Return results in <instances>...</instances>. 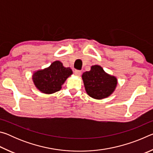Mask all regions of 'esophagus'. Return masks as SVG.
Segmentation results:
<instances>
[{
    "label": "esophagus",
    "mask_w": 153,
    "mask_h": 153,
    "mask_svg": "<svg viewBox=\"0 0 153 153\" xmlns=\"http://www.w3.org/2000/svg\"><path fill=\"white\" fill-rule=\"evenodd\" d=\"M74 74L77 76H81V74H82V71H79V70H75Z\"/></svg>",
    "instance_id": "34e87169"
}]
</instances>
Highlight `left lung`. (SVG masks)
<instances>
[{"label":"left lung","mask_w":153,"mask_h":153,"mask_svg":"<svg viewBox=\"0 0 153 153\" xmlns=\"http://www.w3.org/2000/svg\"><path fill=\"white\" fill-rule=\"evenodd\" d=\"M82 78L87 94L97 100L109 97L117 86V77L106 73L98 65L91 66L90 71L82 74Z\"/></svg>","instance_id":"8db88e82"}]
</instances>
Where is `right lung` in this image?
<instances>
[{"label": "right lung", "mask_w": 153, "mask_h": 153, "mask_svg": "<svg viewBox=\"0 0 153 153\" xmlns=\"http://www.w3.org/2000/svg\"><path fill=\"white\" fill-rule=\"evenodd\" d=\"M72 74L70 67H65L61 61H55L46 68L33 72L32 80L39 91L51 94L59 91L62 85Z\"/></svg>", "instance_id": "obj_1"}]
</instances>
